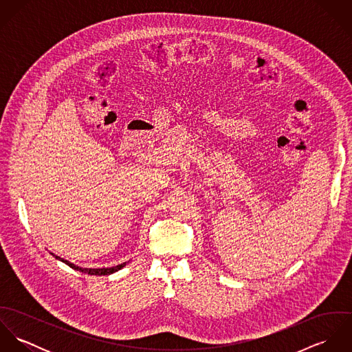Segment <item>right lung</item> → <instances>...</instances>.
<instances>
[{
    "label": "right lung",
    "mask_w": 352,
    "mask_h": 352,
    "mask_svg": "<svg viewBox=\"0 0 352 352\" xmlns=\"http://www.w3.org/2000/svg\"><path fill=\"white\" fill-rule=\"evenodd\" d=\"M56 258H59L60 261H63L65 264H67V265L72 267L73 270H77V271H80V272L89 274V275H109V274H113V272H116L118 270H120L122 267L126 265V263H123V264H119V265H115V267H111V268H81V267L74 265V264L69 263L67 260H63V258H60V257H58V256H56Z\"/></svg>",
    "instance_id": "obj_1"
}]
</instances>
